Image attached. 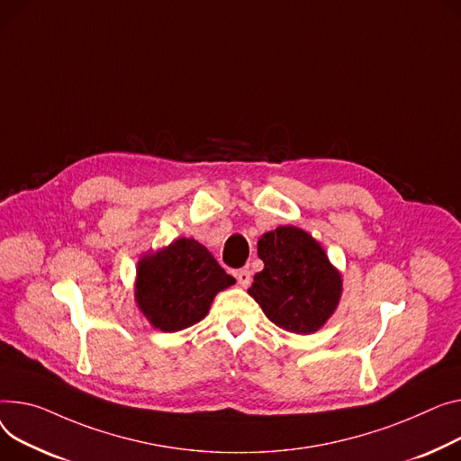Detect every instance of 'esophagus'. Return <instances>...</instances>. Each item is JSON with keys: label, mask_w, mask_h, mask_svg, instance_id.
I'll return each mask as SVG.
<instances>
[{"label": "esophagus", "mask_w": 461, "mask_h": 461, "mask_svg": "<svg viewBox=\"0 0 461 461\" xmlns=\"http://www.w3.org/2000/svg\"><path fill=\"white\" fill-rule=\"evenodd\" d=\"M237 282L240 284V287H249L250 282H252V272L249 268H240L237 270Z\"/></svg>", "instance_id": "34e87169"}]
</instances>
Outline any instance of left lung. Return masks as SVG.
<instances>
[{
	"label": "left lung",
	"mask_w": 461,
	"mask_h": 461,
	"mask_svg": "<svg viewBox=\"0 0 461 461\" xmlns=\"http://www.w3.org/2000/svg\"><path fill=\"white\" fill-rule=\"evenodd\" d=\"M265 267L249 289L270 322L293 333L317 331L341 298V276L321 244L300 228L280 226L258 242Z\"/></svg>",
	"instance_id": "left-lung-1"
}]
</instances>
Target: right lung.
<instances>
[{"label":"right lung","instance_id":"add662e5","mask_svg":"<svg viewBox=\"0 0 461 461\" xmlns=\"http://www.w3.org/2000/svg\"><path fill=\"white\" fill-rule=\"evenodd\" d=\"M235 280L194 239H177L139 263L137 302L161 331H179L200 322L219 291Z\"/></svg>","mask_w":461,"mask_h":461}]
</instances>
